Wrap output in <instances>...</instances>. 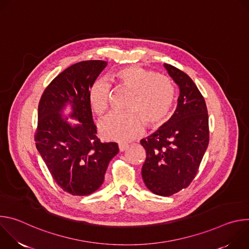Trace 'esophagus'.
<instances>
[{
	"label": "esophagus",
	"instance_id": "esophagus-1",
	"mask_svg": "<svg viewBox=\"0 0 249 249\" xmlns=\"http://www.w3.org/2000/svg\"><path fill=\"white\" fill-rule=\"evenodd\" d=\"M127 148H128V144H125V143H120L119 144V151L120 152L125 151Z\"/></svg>",
	"mask_w": 249,
	"mask_h": 249
}]
</instances>
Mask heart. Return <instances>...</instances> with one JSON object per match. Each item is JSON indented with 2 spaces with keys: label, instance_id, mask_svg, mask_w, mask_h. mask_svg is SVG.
I'll list each match as a JSON object with an SVG mask.
<instances>
[{
  "label": "heart",
  "instance_id": "b5f03b06",
  "mask_svg": "<svg viewBox=\"0 0 249 249\" xmlns=\"http://www.w3.org/2000/svg\"><path fill=\"white\" fill-rule=\"evenodd\" d=\"M110 81L115 88L131 91L129 113L112 112L99 122L101 135L119 142H127L143 135L147 122L152 127L161 125L169 116L175 100L172 80L150 69L126 66L113 72ZM111 85L104 79H96L89 89V102L92 111L102 115L109 107Z\"/></svg>",
  "mask_w": 249,
  "mask_h": 249
}]
</instances>
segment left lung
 <instances>
[{"label": "left lung", "instance_id": "1", "mask_svg": "<svg viewBox=\"0 0 249 249\" xmlns=\"http://www.w3.org/2000/svg\"><path fill=\"white\" fill-rule=\"evenodd\" d=\"M165 69L180 93L171 119L141 141L147 153L142 167L146 186L160 196L187 188L198 172L209 145V117L205 99L191 78L169 64Z\"/></svg>", "mask_w": 249, "mask_h": 249}]
</instances>
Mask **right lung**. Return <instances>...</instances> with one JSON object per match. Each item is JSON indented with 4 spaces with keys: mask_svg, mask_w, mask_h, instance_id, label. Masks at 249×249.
Here are the masks:
<instances>
[{
    "mask_svg": "<svg viewBox=\"0 0 249 249\" xmlns=\"http://www.w3.org/2000/svg\"><path fill=\"white\" fill-rule=\"evenodd\" d=\"M107 63L82 61L60 73L44 89L38 104L35 145L55 182L74 196L97 190L111 159L119 152L117 143H101L96 136L89 102V89ZM66 103L71 117L81 123L72 127L60 115Z\"/></svg>",
    "mask_w": 249,
    "mask_h": 249,
    "instance_id": "obj_1",
    "label": "right lung"
}]
</instances>
